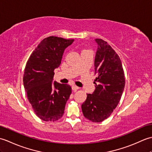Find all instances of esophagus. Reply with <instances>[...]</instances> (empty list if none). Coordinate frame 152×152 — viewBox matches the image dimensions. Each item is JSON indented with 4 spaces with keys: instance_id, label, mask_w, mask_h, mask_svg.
Wrapping results in <instances>:
<instances>
[{
    "instance_id": "obj_1",
    "label": "esophagus",
    "mask_w": 152,
    "mask_h": 152,
    "mask_svg": "<svg viewBox=\"0 0 152 152\" xmlns=\"http://www.w3.org/2000/svg\"><path fill=\"white\" fill-rule=\"evenodd\" d=\"M72 89L73 91H76L77 89H79V88H78V86H75V85H73V86H72Z\"/></svg>"
}]
</instances>
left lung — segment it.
Listing matches in <instances>:
<instances>
[{"instance_id": "obj_1", "label": "left lung", "mask_w": 152, "mask_h": 152, "mask_svg": "<svg viewBox=\"0 0 152 152\" xmlns=\"http://www.w3.org/2000/svg\"><path fill=\"white\" fill-rule=\"evenodd\" d=\"M95 58V89L87 94L82 104L84 117L99 123L107 119L120 101L125 88V74L120 58L113 48L102 39L96 38Z\"/></svg>"}]
</instances>
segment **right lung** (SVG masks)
Segmentation results:
<instances>
[{
    "mask_svg": "<svg viewBox=\"0 0 152 152\" xmlns=\"http://www.w3.org/2000/svg\"><path fill=\"white\" fill-rule=\"evenodd\" d=\"M74 40L53 36L44 38L25 66L23 85L27 98L35 114L43 121H56L62 117L72 93L69 85L52 82L64 50Z\"/></svg>",
    "mask_w": 152,
    "mask_h": 152,
    "instance_id": "add662e5",
    "label": "right lung"
}]
</instances>
